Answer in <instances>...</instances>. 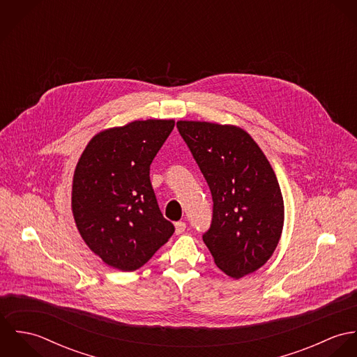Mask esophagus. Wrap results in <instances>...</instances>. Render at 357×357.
Masks as SVG:
<instances>
[{
  "label": "esophagus",
  "instance_id": "esophagus-1",
  "mask_svg": "<svg viewBox=\"0 0 357 357\" xmlns=\"http://www.w3.org/2000/svg\"><path fill=\"white\" fill-rule=\"evenodd\" d=\"M174 227H176V234H177V235H180V234H183V232L185 231L187 224H185L184 221H178V222H176V224H174Z\"/></svg>",
  "mask_w": 357,
  "mask_h": 357
}]
</instances>
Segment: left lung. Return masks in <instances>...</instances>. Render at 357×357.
<instances>
[{
    "mask_svg": "<svg viewBox=\"0 0 357 357\" xmlns=\"http://www.w3.org/2000/svg\"><path fill=\"white\" fill-rule=\"evenodd\" d=\"M177 129L211 192L204 245L228 276L255 272L275 252L283 228L284 206L273 169L241 128L178 121Z\"/></svg>",
    "mask_w": 357,
    "mask_h": 357,
    "instance_id": "8db88e82",
    "label": "left lung"
}]
</instances>
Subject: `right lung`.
<instances>
[{
  "label": "right lung",
  "instance_id": "right-lung-1",
  "mask_svg": "<svg viewBox=\"0 0 357 357\" xmlns=\"http://www.w3.org/2000/svg\"><path fill=\"white\" fill-rule=\"evenodd\" d=\"M174 121H135L96 135L81 155L73 180L78 231L105 264L136 271L174 232L156 202L150 165Z\"/></svg>",
  "mask_w": 357,
  "mask_h": 357
}]
</instances>
